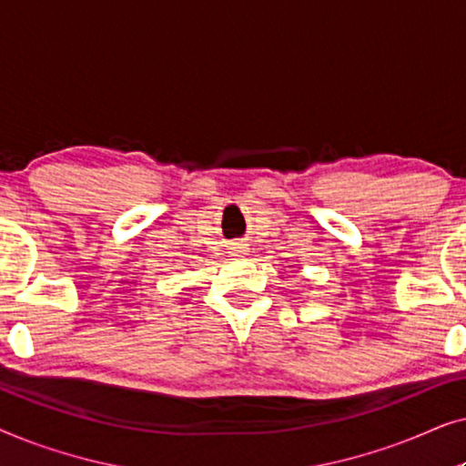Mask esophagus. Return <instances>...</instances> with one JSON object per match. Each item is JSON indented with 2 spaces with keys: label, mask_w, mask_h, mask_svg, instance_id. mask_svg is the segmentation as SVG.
Returning a JSON list of instances; mask_svg holds the SVG:
<instances>
[{
  "label": "esophagus",
  "mask_w": 466,
  "mask_h": 466,
  "mask_svg": "<svg viewBox=\"0 0 466 466\" xmlns=\"http://www.w3.org/2000/svg\"><path fill=\"white\" fill-rule=\"evenodd\" d=\"M231 250L235 252V254H246V246L244 244H235Z\"/></svg>",
  "instance_id": "obj_1"
}]
</instances>
